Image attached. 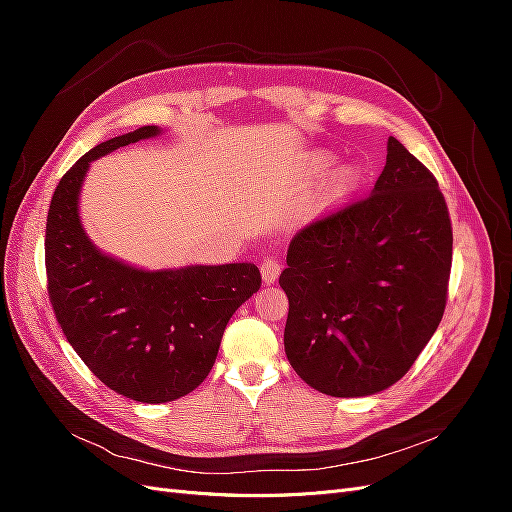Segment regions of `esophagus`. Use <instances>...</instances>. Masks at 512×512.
Wrapping results in <instances>:
<instances>
[{
    "mask_svg": "<svg viewBox=\"0 0 512 512\" xmlns=\"http://www.w3.org/2000/svg\"><path fill=\"white\" fill-rule=\"evenodd\" d=\"M260 273H262V282H265V284H273V282L277 280V277H280V273H282L280 260H275L273 256H267L265 260H262Z\"/></svg>",
    "mask_w": 512,
    "mask_h": 512,
    "instance_id": "1",
    "label": "esophagus"
}]
</instances>
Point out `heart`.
Instances as JSON below:
<instances>
[{"instance_id":"b5f03b06","label":"heart","mask_w":512,"mask_h":512,"mask_svg":"<svg viewBox=\"0 0 512 512\" xmlns=\"http://www.w3.org/2000/svg\"><path fill=\"white\" fill-rule=\"evenodd\" d=\"M333 162L329 153L314 151L305 158V166L309 173H322L324 168ZM356 183H359V173L352 166H342L333 170V173L320 183V188L312 200L314 211H327L337 205H342L344 200L354 192Z\"/></svg>"}]
</instances>
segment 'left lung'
<instances>
[{"label": "left lung", "mask_w": 512, "mask_h": 512, "mask_svg": "<svg viewBox=\"0 0 512 512\" xmlns=\"http://www.w3.org/2000/svg\"><path fill=\"white\" fill-rule=\"evenodd\" d=\"M286 262L292 369L333 397L389 389L446 307L453 228L436 177L391 136L371 194L299 230Z\"/></svg>", "instance_id": "left-lung-1"}]
</instances>
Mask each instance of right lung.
Returning a JSON list of instances; mask_svg holds the SVG:
<instances>
[{
  "mask_svg": "<svg viewBox=\"0 0 512 512\" xmlns=\"http://www.w3.org/2000/svg\"><path fill=\"white\" fill-rule=\"evenodd\" d=\"M158 134L145 126L87 151L57 183L44 237L61 331L91 374L143 404L179 399L209 376L230 316L262 284L252 262L143 271L87 239L79 194L89 162Z\"/></svg>",
  "mask_w": 512,
  "mask_h": 512,
  "instance_id": "add662e5",
  "label": "right lung"
}]
</instances>
